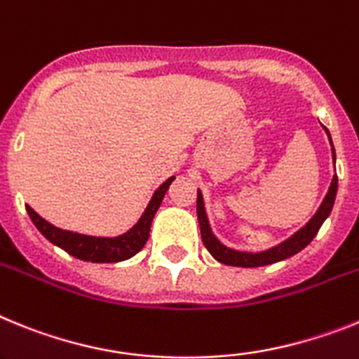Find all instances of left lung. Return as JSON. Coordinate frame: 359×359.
<instances>
[{"label": "left lung", "mask_w": 359, "mask_h": 359, "mask_svg": "<svg viewBox=\"0 0 359 359\" xmlns=\"http://www.w3.org/2000/svg\"><path fill=\"white\" fill-rule=\"evenodd\" d=\"M327 132V128H325ZM329 135V132H327ZM330 139V135H329ZM332 144V141H330ZM332 157L336 161L334 148H332ZM336 191H338V177H332V182H330L329 193L323 198L320 210L316 211L309 222L302 227L300 231L294 233L291 238H287L285 242H282L280 245L273 249H267V251H262V253H244V251H235V249L226 248L224 244H220L217 240V236L211 233L210 222H208V217H205L204 210V201H202V193H197V217H198V226H201V235L202 242H204L205 249L210 251L211 257L215 260L222 262L226 266H235V267H262V266H269V264H274V262L285 260V258L292 257V255L300 253L305 245L311 244V240L316 236V233L320 231L323 220L330 215L332 211V205H334Z\"/></svg>", "instance_id": "1"}]
</instances>
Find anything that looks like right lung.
I'll return each mask as SVG.
<instances>
[{
	"instance_id": "1",
	"label": "right lung",
	"mask_w": 359,
	"mask_h": 359,
	"mask_svg": "<svg viewBox=\"0 0 359 359\" xmlns=\"http://www.w3.org/2000/svg\"><path fill=\"white\" fill-rule=\"evenodd\" d=\"M173 180H175V177H170L166 182L162 184L161 188L154 193V197L149 201L148 208L142 213V217L139 218V222L130 231L121 236H115V238H99V236L65 231V229H59V227L46 222L45 218L39 217L30 205H27V211H29L30 218H32L34 226L41 231V235L46 240H50L54 245L65 249L68 255L85 262L114 264V262H123L128 260V258H132L133 255H137L144 248L146 240L149 236L151 220H154L158 205H161L162 198H164V195H166L168 188H170V184Z\"/></svg>"
}]
</instances>
